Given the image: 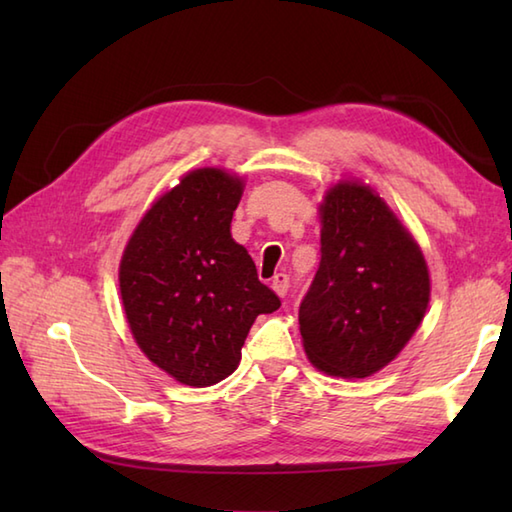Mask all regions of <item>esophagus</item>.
<instances>
[{"label": "esophagus", "instance_id": "esophagus-1", "mask_svg": "<svg viewBox=\"0 0 512 512\" xmlns=\"http://www.w3.org/2000/svg\"><path fill=\"white\" fill-rule=\"evenodd\" d=\"M288 286H290V277H288L286 273H277V275L273 277V290L277 292L279 297H286Z\"/></svg>", "mask_w": 512, "mask_h": 512}]
</instances>
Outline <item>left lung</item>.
Segmentation results:
<instances>
[{
	"label": "left lung",
	"instance_id": "left-lung-1",
	"mask_svg": "<svg viewBox=\"0 0 512 512\" xmlns=\"http://www.w3.org/2000/svg\"><path fill=\"white\" fill-rule=\"evenodd\" d=\"M319 213L321 264L299 306L303 350L325 374L367 378L394 361L424 319L427 262L365 184H334Z\"/></svg>",
	"mask_w": 512,
	"mask_h": 512
}]
</instances>
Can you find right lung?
<instances>
[{
	"instance_id": "right-lung-1",
	"label": "right lung",
	"mask_w": 512,
	"mask_h": 512,
	"mask_svg": "<svg viewBox=\"0 0 512 512\" xmlns=\"http://www.w3.org/2000/svg\"><path fill=\"white\" fill-rule=\"evenodd\" d=\"M244 180L195 169L162 195L129 237L118 270L129 330L151 363L182 385L231 376L250 325L281 301L231 237Z\"/></svg>"
}]
</instances>
